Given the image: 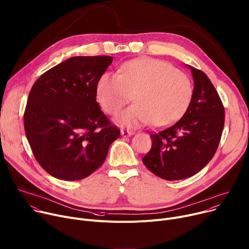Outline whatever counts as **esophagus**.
<instances>
[{"mask_svg": "<svg viewBox=\"0 0 249 249\" xmlns=\"http://www.w3.org/2000/svg\"><path fill=\"white\" fill-rule=\"evenodd\" d=\"M121 133H122V136H123L124 138H126V137L132 136L135 132L131 131V130H127V129H123V130L121 131Z\"/></svg>", "mask_w": 249, "mask_h": 249, "instance_id": "1", "label": "esophagus"}]
</instances>
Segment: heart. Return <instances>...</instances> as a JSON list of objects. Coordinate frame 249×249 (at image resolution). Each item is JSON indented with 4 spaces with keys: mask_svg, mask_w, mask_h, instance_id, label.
Here are the masks:
<instances>
[{
    "mask_svg": "<svg viewBox=\"0 0 249 249\" xmlns=\"http://www.w3.org/2000/svg\"><path fill=\"white\" fill-rule=\"evenodd\" d=\"M120 71L100 75L95 100L106 113L117 114L133 93L135 104L116 118L122 126H168L182 118L193 100L190 79L166 62L135 59L124 63Z\"/></svg>",
    "mask_w": 249,
    "mask_h": 249,
    "instance_id": "1",
    "label": "heart"
}]
</instances>
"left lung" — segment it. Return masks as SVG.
<instances>
[{
  "label": "left lung",
  "instance_id": "obj_1",
  "mask_svg": "<svg viewBox=\"0 0 249 249\" xmlns=\"http://www.w3.org/2000/svg\"><path fill=\"white\" fill-rule=\"evenodd\" d=\"M194 94L183 117L163 130L150 135L152 144L143 164L157 177L179 180L200 171L213 158L224 126V107L208 76L188 66Z\"/></svg>",
  "mask_w": 249,
  "mask_h": 249
}]
</instances>
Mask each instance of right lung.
Wrapping results in <instances>:
<instances>
[{
    "mask_svg": "<svg viewBox=\"0 0 249 249\" xmlns=\"http://www.w3.org/2000/svg\"><path fill=\"white\" fill-rule=\"evenodd\" d=\"M112 56H72L43 73L29 93L26 136L39 164L52 177L79 180L105 161L120 138L95 100V85Z\"/></svg>",
    "mask_w": 249,
    "mask_h": 249,
    "instance_id": "add662e5",
    "label": "right lung"
}]
</instances>
